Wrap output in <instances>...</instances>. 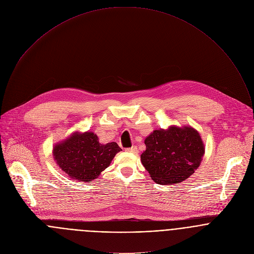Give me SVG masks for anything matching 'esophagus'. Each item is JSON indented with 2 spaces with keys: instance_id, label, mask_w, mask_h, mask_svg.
Segmentation results:
<instances>
[{
  "instance_id": "1",
  "label": "esophagus",
  "mask_w": 254,
  "mask_h": 254,
  "mask_svg": "<svg viewBox=\"0 0 254 254\" xmlns=\"http://www.w3.org/2000/svg\"><path fill=\"white\" fill-rule=\"evenodd\" d=\"M126 152L136 154V153H138V149H137V147H136V146H132L131 148H127V149H126Z\"/></svg>"
}]
</instances>
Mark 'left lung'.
<instances>
[{"label": "left lung", "instance_id": "left-lung-1", "mask_svg": "<svg viewBox=\"0 0 254 254\" xmlns=\"http://www.w3.org/2000/svg\"><path fill=\"white\" fill-rule=\"evenodd\" d=\"M146 150L141 162L157 184H178L198 168L204 145L190 126L155 130L145 139Z\"/></svg>", "mask_w": 254, "mask_h": 254}]
</instances>
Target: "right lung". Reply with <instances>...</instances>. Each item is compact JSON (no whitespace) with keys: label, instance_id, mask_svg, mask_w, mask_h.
Masks as SVG:
<instances>
[{"label":"right lung","instance_id":"add662e5","mask_svg":"<svg viewBox=\"0 0 254 254\" xmlns=\"http://www.w3.org/2000/svg\"><path fill=\"white\" fill-rule=\"evenodd\" d=\"M122 149L115 142L100 144L93 132H75L54 147V158L60 168L73 180L96 179Z\"/></svg>","mask_w":254,"mask_h":254}]
</instances>
